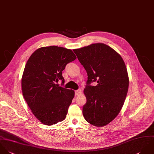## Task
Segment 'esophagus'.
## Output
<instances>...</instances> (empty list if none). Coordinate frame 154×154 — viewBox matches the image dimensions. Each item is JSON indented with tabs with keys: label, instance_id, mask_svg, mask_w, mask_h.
Segmentation results:
<instances>
[{
	"label": "esophagus",
	"instance_id": "obj_1",
	"mask_svg": "<svg viewBox=\"0 0 154 154\" xmlns=\"http://www.w3.org/2000/svg\"><path fill=\"white\" fill-rule=\"evenodd\" d=\"M82 93V90L81 89H78L75 91V95H79Z\"/></svg>",
	"mask_w": 154,
	"mask_h": 154
}]
</instances>
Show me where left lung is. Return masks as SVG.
I'll return each mask as SVG.
<instances>
[{
    "label": "left lung",
    "instance_id": "8db88e82",
    "mask_svg": "<svg viewBox=\"0 0 154 154\" xmlns=\"http://www.w3.org/2000/svg\"><path fill=\"white\" fill-rule=\"evenodd\" d=\"M88 74L83 106L85 120L94 126L111 122L120 112L128 88L127 68L122 57L103 43L73 50ZM96 82V87L91 83Z\"/></svg>",
    "mask_w": 154,
    "mask_h": 154
}]
</instances>
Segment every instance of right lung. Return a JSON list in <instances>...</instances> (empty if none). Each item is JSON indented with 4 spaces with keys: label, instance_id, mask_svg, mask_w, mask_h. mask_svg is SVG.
<instances>
[{
    "label": "right lung",
    "instance_id": "right-lung-1",
    "mask_svg": "<svg viewBox=\"0 0 154 154\" xmlns=\"http://www.w3.org/2000/svg\"><path fill=\"white\" fill-rule=\"evenodd\" d=\"M76 57L70 49L56 46L36 50L26 65L21 80L23 96L34 116L42 123L52 125L63 121L74 96L72 90L56 84L62 71Z\"/></svg>",
    "mask_w": 154,
    "mask_h": 154
}]
</instances>
